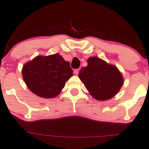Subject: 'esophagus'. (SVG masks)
Listing matches in <instances>:
<instances>
[{
  "instance_id": "1",
  "label": "esophagus",
  "mask_w": 149,
  "mask_h": 149,
  "mask_svg": "<svg viewBox=\"0 0 149 149\" xmlns=\"http://www.w3.org/2000/svg\"><path fill=\"white\" fill-rule=\"evenodd\" d=\"M79 70H80V69H76V70H74V74L77 75L78 74H79Z\"/></svg>"
}]
</instances>
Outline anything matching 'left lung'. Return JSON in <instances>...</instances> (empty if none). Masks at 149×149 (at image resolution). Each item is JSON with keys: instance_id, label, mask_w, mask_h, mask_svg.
Here are the masks:
<instances>
[{"instance_id": "1", "label": "left lung", "mask_w": 149, "mask_h": 149, "mask_svg": "<svg viewBox=\"0 0 149 149\" xmlns=\"http://www.w3.org/2000/svg\"><path fill=\"white\" fill-rule=\"evenodd\" d=\"M88 65L81 68L79 77L90 94L98 101H106L115 96L124 79L117 67L97 57H90Z\"/></svg>"}]
</instances>
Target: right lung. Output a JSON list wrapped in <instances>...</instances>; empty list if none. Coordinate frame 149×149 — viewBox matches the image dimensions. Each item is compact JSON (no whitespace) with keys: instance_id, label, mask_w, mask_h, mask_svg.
<instances>
[{"instance_id":"add662e5","label":"right lung","mask_w":149,"mask_h":149,"mask_svg":"<svg viewBox=\"0 0 149 149\" xmlns=\"http://www.w3.org/2000/svg\"><path fill=\"white\" fill-rule=\"evenodd\" d=\"M23 79L30 91L42 98L58 96L65 82L73 75L70 63L59 53L48 56H38L24 65Z\"/></svg>"}]
</instances>
